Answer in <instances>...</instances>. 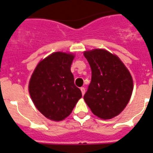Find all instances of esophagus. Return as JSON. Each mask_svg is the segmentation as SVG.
<instances>
[{"label": "esophagus", "instance_id": "esophagus-1", "mask_svg": "<svg viewBox=\"0 0 153 153\" xmlns=\"http://www.w3.org/2000/svg\"><path fill=\"white\" fill-rule=\"evenodd\" d=\"M81 92H82V94L84 95L85 92V88H84V87H81Z\"/></svg>", "mask_w": 153, "mask_h": 153}]
</instances>
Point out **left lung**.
Returning <instances> with one entry per match:
<instances>
[{
  "label": "left lung",
  "instance_id": "8db88e82",
  "mask_svg": "<svg viewBox=\"0 0 153 153\" xmlns=\"http://www.w3.org/2000/svg\"><path fill=\"white\" fill-rule=\"evenodd\" d=\"M84 56L92 71L85 101L96 116L111 119L130 100L133 90L131 75L117 56L105 50L85 51Z\"/></svg>",
  "mask_w": 153,
  "mask_h": 153
}]
</instances>
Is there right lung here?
Instances as JSON below:
<instances>
[{"instance_id": "obj_1", "label": "right lung", "mask_w": 153, "mask_h": 153, "mask_svg": "<svg viewBox=\"0 0 153 153\" xmlns=\"http://www.w3.org/2000/svg\"><path fill=\"white\" fill-rule=\"evenodd\" d=\"M73 59L71 53H53L38 64L32 74L29 94L36 107L48 119L64 120L82 97L71 71Z\"/></svg>"}]
</instances>
